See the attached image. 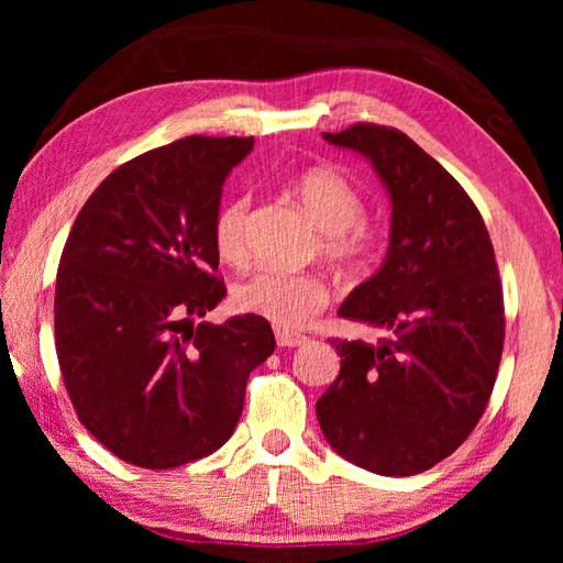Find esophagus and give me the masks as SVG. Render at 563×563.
I'll list each match as a JSON object with an SVG mask.
<instances>
[{
    "label": "esophagus",
    "instance_id": "esophagus-1",
    "mask_svg": "<svg viewBox=\"0 0 563 563\" xmlns=\"http://www.w3.org/2000/svg\"><path fill=\"white\" fill-rule=\"evenodd\" d=\"M275 341H278L280 349H295V345H302L307 341V336H300V333L278 329V331H275Z\"/></svg>",
    "mask_w": 563,
    "mask_h": 563
}]
</instances>
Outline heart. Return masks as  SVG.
Segmentation results:
<instances>
[{"label": "heart", "mask_w": 563, "mask_h": 563, "mask_svg": "<svg viewBox=\"0 0 563 563\" xmlns=\"http://www.w3.org/2000/svg\"><path fill=\"white\" fill-rule=\"evenodd\" d=\"M292 194L321 227V254L341 266H355L375 246V230L365 200L349 176L331 166H312L292 181ZM251 198L234 196L218 210L212 224L214 249L224 263L239 266L246 258V222ZM232 302L244 314L271 321L278 329L307 327L331 302V285L317 273L263 268L234 285Z\"/></svg>", "instance_id": "heart-1"}]
</instances>
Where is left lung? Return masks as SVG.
<instances>
[{
	"label": "left lung",
	"mask_w": 563,
	"mask_h": 563,
	"mask_svg": "<svg viewBox=\"0 0 563 563\" xmlns=\"http://www.w3.org/2000/svg\"><path fill=\"white\" fill-rule=\"evenodd\" d=\"M324 140L373 162L391 234L382 268L339 309L382 339H331L341 373L319 426L367 472L421 474L470 438L494 391L506 339L494 244L466 190L401 130L355 123Z\"/></svg>",
	"instance_id": "obj_1"
}]
</instances>
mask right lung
Returning a JSON list of instances; mask_svg holds the SVG:
<instances>
[{
	"label": "right lung",
	"instance_id": "1",
	"mask_svg": "<svg viewBox=\"0 0 563 563\" xmlns=\"http://www.w3.org/2000/svg\"><path fill=\"white\" fill-rule=\"evenodd\" d=\"M254 137L190 135L118 166L59 256L55 351L81 426L118 460L174 470L222 448L251 369L275 351L266 319L206 317L227 295L212 224Z\"/></svg>",
	"mask_w": 563,
	"mask_h": 563
}]
</instances>
